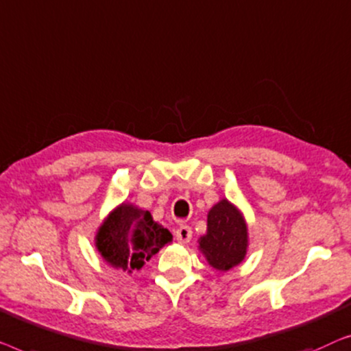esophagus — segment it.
Here are the masks:
<instances>
[{
    "mask_svg": "<svg viewBox=\"0 0 351 351\" xmlns=\"http://www.w3.org/2000/svg\"><path fill=\"white\" fill-rule=\"evenodd\" d=\"M178 243H189L192 239V229L189 226H180L175 232Z\"/></svg>",
    "mask_w": 351,
    "mask_h": 351,
    "instance_id": "obj_1",
    "label": "esophagus"
}]
</instances>
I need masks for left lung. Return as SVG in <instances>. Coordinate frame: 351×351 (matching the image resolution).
I'll use <instances>...</instances> for the list:
<instances>
[{
  "mask_svg": "<svg viewBox=\"0 0 351 351\" xmlns=\"http://www.w3.org/2000/svg\"><path fill=\"white\" fill-rule=\"evenodd\" d=\"M206 234L199 248L211 267L226 272L243 261L248 248V229L243 216L229 200L218 202L208 213Z\"/></svg>",
  "mask_w": 351,
  "mask_h": 351,
  "instance_id": "8db88e82",
  "label": "left lung"
}]
</instances>
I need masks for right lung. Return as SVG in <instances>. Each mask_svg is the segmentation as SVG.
<instances>
[{
    "mask_svg": "<svg viewBox=\"0 0 351 351\" xmlns=\"http://www.w3.org/2000/svg\"><path fill=\"white\" fill-rule=\"evenodd\" d=\"M171 240L170 230L152 221L149 211L122 204L98 229L95 245L108 264L132 272Z\"/></svg>",
    "mask_w": 351,
    "mask_h": 351,
    "instance_id": "right-lung-1",
    "label": "right lung"
}]
</instances>
